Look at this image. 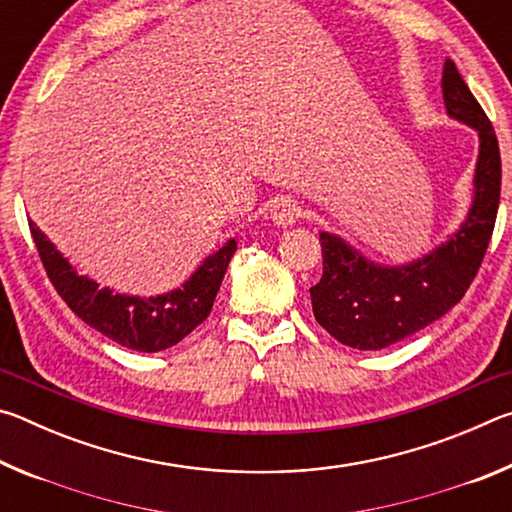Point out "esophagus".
<instances>
[{"label":"esophagus","mask_w":512,"mask_h":512,"mask_svg":"<svg viewBox=\"0 0 512 512\" xmlns=\"http://www.w3.org/2000/svg\"><path fill=\"white\" fill-rule=\"evenodd\" d=\"M271 219L275 225H282V228H291L300 219V207L291 198H277L271 205Z\"/></svg>","instance_id":"obj_1"}]
</instances>
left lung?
Returning a JSON list of instances; mask_svg holds the SVG:
<instances>
[{
	"label": "left lung",
	"instance_id": "left-lung-1",
	"mask_svg": "<svg viewBox=\"0 0 512 512\" xmlns=\"http://www.w3.org/2000/svg\"><path fill=\"white\" fill-rule=\"evenodd\" d=\"M443 97L449 117L479 133L474 201L447 244L411 264L379 266L341 237L320 232L323 277L309 289L311 307L318 325L350 348H388L445 316L470 289L488 250L501 194L495 128L452 60L443 69Z\"/></svg>",
	"mask_w": 512,
	"mask_h": 512
}]
</instances>
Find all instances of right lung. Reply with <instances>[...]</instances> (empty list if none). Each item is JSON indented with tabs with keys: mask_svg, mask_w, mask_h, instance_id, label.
I'll list each match as a JSON object with an SVG mask.
<instances>
[{
	"mask_svg": "<svg viewBox=\"0 0 512 512\" xmlns=\"http://www.w3.org/2000/svg\"><path fill=\"white\" fill-rule=\"evenodd\" d=\"M29 228L42 266L67 307L110 341L137 352L167 350L210 316L216 291L237 250V241L230 239L180 289L155 298H137L101 289L94 280L79 275L36 223L29 221Z\"/></svg>",
	"mask_w": 512,
	"mask_h": 512,
	"instance_id": "1",
	"label": "right lung"
}]
</instances>
